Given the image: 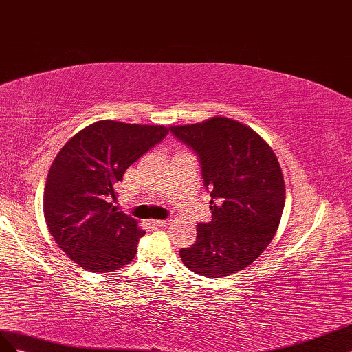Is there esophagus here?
I'll return each mask as SVG.
<instances>
[{
    "instance_id": "obj_1",
    "label": "esophagus",
    "mask_w": 352,
    "mask_h": 352,
    "mask_svg": "<svg viewBox=\"0 0 352 352\" xmlns=\"http://www.w3.org/2000/svg\"><path fill=\"white\" fill-rule=\"evenodd\" d=\"M166 221H162V219H155V221H152V226L155 227V228H164V227H166Z\"/></svg>"
}]
</instances>
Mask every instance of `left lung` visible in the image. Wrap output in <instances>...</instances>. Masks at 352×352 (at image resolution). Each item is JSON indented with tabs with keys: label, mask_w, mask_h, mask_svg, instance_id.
Returning <instances> with one entry per match:
<instances>
[{
	"label": "left lung",
	"mask_w": 352,
	"mask_h": 352,
	"mask_svg": "<svg viewBox=\"0 0 352 352\" xmlns=\"http://www.w3.org/2000/svg\"><path fill=\"white\" fill-rule=\"evenodd\" d=\"M169 129L199 156L212 210L210 223L197 224L195 245L179 250L184 265L210 278L245 270L273 240L283 214L277 156L252 128L224 116Z\"/></svg>",
	"instance_id": "8db88e82"
}]
</instances>
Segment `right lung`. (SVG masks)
Masks as SVG:
<instances>
[{"instance_id":"right-lung-1","label":"right lung","mask_w":352,"mask_h":352,"mask_svg":"<svg viewBox=\"0 0 352 352\" xmlns=\"http://www.w3.org/2000/svg\"><path fill=\"white\" fill-rule=\"evenodd\" d=\"M168 131L104 119L76 133L57 153L44 188V217L54 242L79 267L109 273L134 259L144 232L110 202L113 187Z\"/></svg>"}]
</instances>
